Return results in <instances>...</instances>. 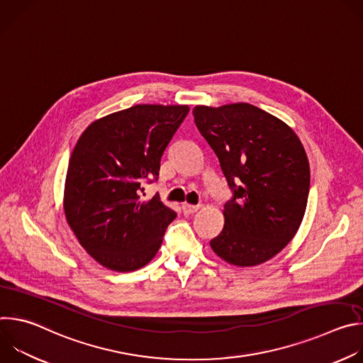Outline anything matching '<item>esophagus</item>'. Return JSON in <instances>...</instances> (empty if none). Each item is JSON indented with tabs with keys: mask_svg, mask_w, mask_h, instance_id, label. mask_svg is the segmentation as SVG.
Returning a JSON list of instances; mask_svg holds the SVG:
<instances>
[{
	"mask_svg": "<svg viewBox=\"0 0 363 363\" xmlns=\"http://www.w3.org/2000/svg\"><path fill=\"white\" fill-rule=\"evenodd\" d=\"M181 208L184 211V214H194V213H196L199 210V205H191V203L185 202V203H182Z\"/></svg>",
	"mask_w": 363,
	"mask_h": 363,
	"instance_id": "34e87169",
	"label": "esophagus"
}]
</instances>
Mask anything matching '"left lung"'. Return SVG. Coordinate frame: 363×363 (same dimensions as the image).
Segmentation results:
<instances>
[{
  "instance_id": "1",
  "label": "left lung",
  "mask_w": 363,
  "mask_h": 363,
  "mask_svg": "<svg viewBox=\"0 0 363 363\" xmlns=\"http://www.w3.org/2000/svg\"><path fill=\"white\" fill-rule=\"evenodd\" d=\"M192 115L234 191L210 245L233 266L263 264L294 238L304 217L310 167L303 143L287 123L250 103L199 105Z\"/></svg>"
}]
</instances>
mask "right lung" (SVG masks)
<instances>
[{
    "mask_svg": "<svg viewBox=\"0 0 363 363\" xmlns=\"http://www.w3.org/2000/svg\"><path fill=\"white\" fill-rule=\"evenodd\" d=\"M189 112L186 105H136L91 122L70 157L63 210L80 245L119 273L146 266L177 213L157 196L140 198L158 179L161 158Z\"/></svg>",
    "mask_w": 363,
    "mask_h": 363,
    "instance_id": "right-lung-1",
    "label": "right lung"
}]
</instances>
